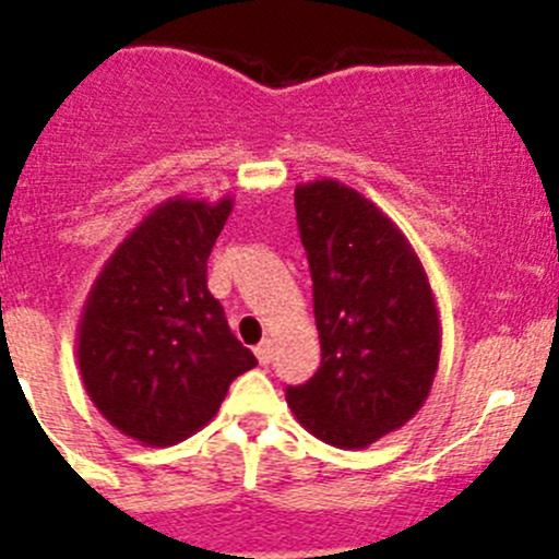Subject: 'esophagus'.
<instances>
[{
  "mask_svg": "<svg viewBox=\"0 0 559 559\" xmlns=\"http://www.w3.org/2000/svg\"><path fill=\"white\" fill-rule=\"evenodd\" d=\"M253 355H257V360L262 362V366H267V362L273 360V344H270V341H262V344L253 349Z\"/></svg>",
  "mask_w": 559,
  "mask_h": 559,
  "instance_id": "34e87169",
  "label": "esophagus"
}]
</instances>
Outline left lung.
<instances>
[{"label":"left lung","mask_w":559,"mask_h":559,"mask_svg":"<svg viewBox=\"0 0 559 559\" xmlns=\"http://www.w3.org/2000/svg\"><path fill=\"white\" fill-rule=\"evenodd\" d=\"M322 366L286 388L302 429L355 451L401 429L429 399L442 328L429 275L399 226L355 188H295Z\"/></svg>","instance_id":"1"}]
</instances>
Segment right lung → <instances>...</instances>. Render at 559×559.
Segmentation results:
<instances>
[{
	"instance_id": "obj_1",
	"label": "right lung",
	"mask_w": 559,
	"mask_h": 559,
	"mask_svg": "<svg viewBox=\"0 0 559 559\" xmlns=\"http://www.w3.org/2000/svg\"><path fill=\"white\" fill-rule=\"evenodd\" d=\"M231 207V197L158 204L86 295L75 330L81 379L108 424L142 445L197 435L257 366L207 289L210 251Z\"/></svg>"
}]
</instances>
